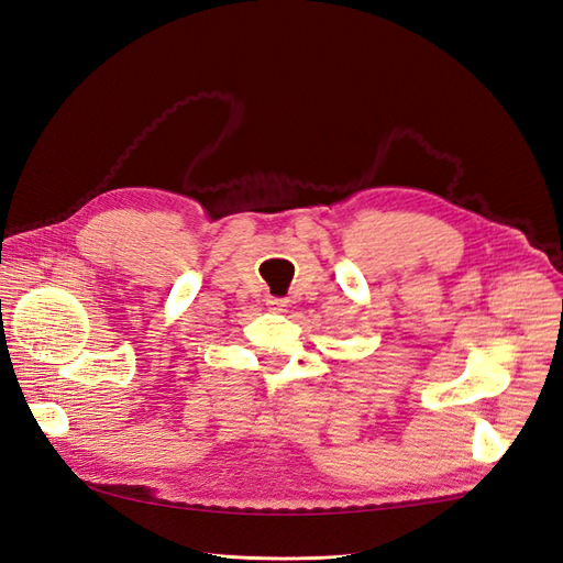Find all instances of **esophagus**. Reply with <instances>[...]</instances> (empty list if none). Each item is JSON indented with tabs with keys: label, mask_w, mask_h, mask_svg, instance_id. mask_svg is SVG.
Segmentation results:
<instances>
[{
	"label": "esophagus",
	"mask_w": 563,
	"mask_h": 563,
	"mask_svg": "<svg viewBox=\"0 0 563 563\" xmlns=\"http://www.w3.org/2000/svg\"><path fill=\"white\" fill-rule=\"evenodd\" d=\"M288 300H284V298H267V305H269V310H275V312H284L288 305H286Z\"/></svg>",
	"instance_id": "34e87169"
}]
</instances>
